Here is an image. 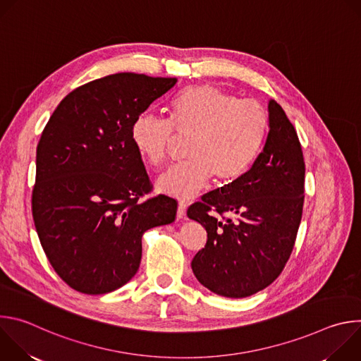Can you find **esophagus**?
Wrapping results in <instances>:
<instances>
[{
    "label": "esophagus",
    "mask_w": 361,
    "mask_h": 361,
    "mask_svg": "<svg viewBox=\"0 0 361 361\" xmlns=\"http://www.w3.org/2000/svg\"><path fill=\"white\" fill-rule=\"evenodd\" d=\"M185 210H187V204L184 201L178 202V209H177V219H183L185 216Z\"/></svg>",
    "instance_id": "obj_1"
}]
</instances>
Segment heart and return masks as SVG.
<instances>
[{
    "label": "heart",
    "mask_w": 361,
    "mask_h": 361,
    "mask_svg": "<svg viewBox=\"0 0 361 361\" xmlns=\"http://www.w3.org/2000/svg\"><path fill=\"white\" fill-rule=\"evenodd\" d=\"M269 113L255 101H241L219 87L202 84L185 88L171 104V121L142 113L131 126V142L138 156L151 166L166 161L174 130L191 137L188 163L161 174L156 188L161 194L188 200L210 177L227 184L254 164L264 147Z\"/></svg>",
    "instance_id": "1"
}]
</instances>
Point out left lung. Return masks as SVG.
Segmentation results:
<instances>
[{
	"label": "left lung",
	"mask_w": 361,
	"mask_h": 361,
	"mask_svg": "<svg viewBox=\"0 0 361 361\" xmlns=\"http://www.w3.org/2000/svg\"><path fill=\"white\" fill-rule=\"evenodd\" d=\"M269 120L264 147L248 171L204 194L187 212L207 231V243L191 262L192 273L205 288L228 298L252 295L280 276L301 221V145L274 99H269Z\"/></svg>",
	"instance_id": "obj_1"
}]
</instances>
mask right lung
I'll use <instances>...</instances> for the list:
<instances>
[{
  "label": "right lung",
  "instance_id": "right-lung-1",
  "mask_svg": "<svg viewBox=\"0 0 361 361\" xmlns=\"http://www.w3.org/2000/svg\"><path fill=\"white\" fill-rule=\"evenodd\" d=\"M177 78L118 73L71 91L37 145L32 217L56 273L84 294L111 293L141 262L142 234L176 220L166 195L151 190L131 142L134 120Z\"/></svg>",
  "mask_w": 361,
  "mask_h": 361
}]
</instances>
